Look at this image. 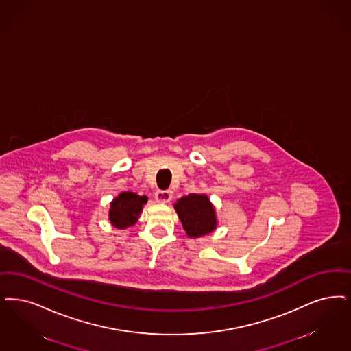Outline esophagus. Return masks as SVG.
<instances>
[{
    "mask_svg": "<svg viewBox=\"0 0 351 351\" xmlns=\"http://www.w3.org/2000/svg\"><path fill=\"white\" fill-rule=\"evenodd\" d=\"M155 199L156 202H160V204H167L171 199H172V191L166 189V191H158L155 193Z\"/></svg>",
    "mask_w": 351,
    "mask_h": 351,
    "instance_id": "obj_1",
    "label": "esophagus"
}]
</instances>
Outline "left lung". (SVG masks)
Instances as JSON below:
<instances>
[{"label":"left lung","instance_id":"obj_1","mask_svg":"<svg viewBox=\"0 0 351 351\" xmlns=\"http://www.w3.org/2000/svg\"><path fill=\"white\" fill-rule=\"evenodd\" d=\"M173 208L188 238H201L217 230L218 219L215 208L205 193L182 196L173 204Z\"/></svg>","mask_w":351,"mask_h":351}]
</instances>
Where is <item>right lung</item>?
<instances>
[{
  "mask_svg": "<svg viewBox=\"0 0 351 351\" xmlns=\"http://www.w3.org/2000/svg\"><path fill=\"white\" fill-rule=\"evenodd\" d=\"M146 202V196H140L133 192L120 193L110 204V223L119 230H125L129 226L136 225Z\"/></svg>",
  "mask_w": 351,
  "mask_h": 351,
  "instance_id": "right-lung-1",
  "label": "right lung"
}]
</instances>
